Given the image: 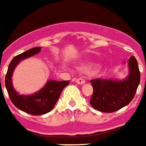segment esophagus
Listing matches in <instances>:
<instances>
[{
  "label": "esophagus",
  "mask_w": 146,
  "mask_h": 146,
  "mask_svg": "<svg viewBox=\"0 0 146 146\" xmlns=\"http://www.w3.org/2000/svg\"><path fill=\"white\" fill-rule=\"evenodd\" d=\"M76 83L78 84H80V85H82V84H85V80L82 78H78L76 80Z\"/></svg>",
  "instance_id": "34e87169"
}]
</instances>
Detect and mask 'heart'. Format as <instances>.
Instances as JSON below:
<instances>
[{
  "label": "heart",
  "mask_w": 146,
  "mask_h": 146,
  "mask_svg": "<svg viewBox=\"0 0 146 146\" xmlns=\"http://www.w3.org/2000/svg\"><path fill=\"white\" fill-rule=\"evenodd\" d=\"M98 66V65L96 63V62H88V63L86 64L84 66L81 67V68H83V69H87V68H89L90 67H95V66Z\"/></svg>",
  "instance_id": "1"
}]
</instances>
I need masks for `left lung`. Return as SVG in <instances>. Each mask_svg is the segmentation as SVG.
<instances>
[{
    "label": "left lung",
    "instance_id": "left-lung-1",
    "mask_svg": "<svg viewBox=\"0 0 146 146\" xmlns=\"http://www.w3.org/2000/svg\"><path fill=\"white\" fill-rule=\"evenodd\" d=\"M129 74L123 80L96 78L90 80L93 93L90 103L93 108L111 113L127 106L133 99L140 82V72L136 58L128 61Z\"/></svg>",
    "mask_w": 146,
    "mask_h": 146
}]
</instances>
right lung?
<instances>
[{"instance_id": "obj_1", "label": "right lung", "mask_w": 146, "mask_h": 146, "mask_svg": "<svg viewBox=\"0 0 146 146\" xmlns=\"http://www.w3.org/2000/svg\"><path fill=\"white\" fill-rule=\"evenodd\" d=\"M41 47H34L17 55L10 62L5 77V86L13 104L24 112L32 115H40L50 111L59 100L64 87L69 84V80H49L46 85L31 95H20L14 90L12 76L15 68L23 59L38 54Z\"/></svg>"}]
</instances>
